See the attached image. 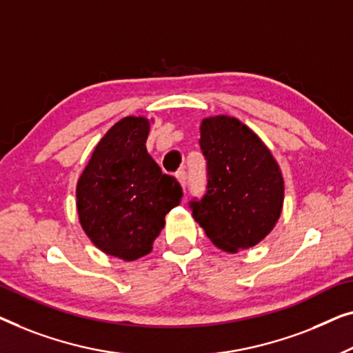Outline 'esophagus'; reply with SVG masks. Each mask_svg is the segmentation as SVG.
<instances>
[{"label":"esophagus","mask_w":353,"mask_h":353,"mask_svg":"<svg viewBox=\"0 0 353 353\" xmlns=\"http://www.w3.org/2000/svg\"><path fill=\"white\" fill-rule=\"evenodd\" d=\"M176 179H177V182L181 183V187H182V188L185 187V181H187V174H185V171H183V170H179V171H177V174H176Z\"/></svg>","instance_id":"obj_1"}]
</instances>
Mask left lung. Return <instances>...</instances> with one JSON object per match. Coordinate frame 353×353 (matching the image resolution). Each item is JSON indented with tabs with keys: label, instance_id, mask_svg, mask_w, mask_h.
Segmentation results:
<instances>
[{
	"label": "left lung",
	"instance_id": "8db88e82",
	"mask_svg": "<svg viewBox=\"0 0 353 353\" xmlns=\"http://www.w3.org/2000/svg\"><path fill=\"white\" fill-rule=\"evenodd\" d=\"M200 145L208 160V190L192 203L193 219L219 250H250L281 216L280 166L261 137L230 115L203 118Z\"/></svg>",
	"mask_w": 353,
	"mask_h": 353
}]
</instances>
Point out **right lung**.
Instances as JSON below:
<instances>
[{
	"label": "right lung",
	"instance_id": "right-lung-1",
	"mask_svg": "<svg viewBox=\"0 0 353 353\" xmlns=\"http://www.w3.org/2000/svg\"><path fill=\"white\" fill-rule=\"evenodd\" d=\"M150 121L125 117L94 148L77 183L79 225L96 248L123 261L152 251L182 188L147 153Z\"/></svg>",
	"mask_w": 353,
	"mask_h": 353
}]
</instances>
